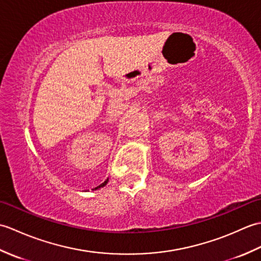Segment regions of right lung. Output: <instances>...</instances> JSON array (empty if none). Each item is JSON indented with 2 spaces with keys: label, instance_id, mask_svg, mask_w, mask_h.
I'll return each instance as SVG.
<instances>
[{
  "label": "right lung",
  "instance_id": "add662e5",
  "mask_svg": "<svg viewBox=\"0 0 261 261\" xmlns=\"http://www.w3.org/2000/svg\"><path fill=\"white\" fill-rule=\"evenodd\" d=\"M108 181H109V179H107V180H105L104 182H102V184H101V185H98L97 187H95V188H93V191H95V190H98V188H101V187H104L105 185H107V184H108Z\"/></svg>",
  "mask_w": 261,
  "mask_h": 261
}]
</instances>
